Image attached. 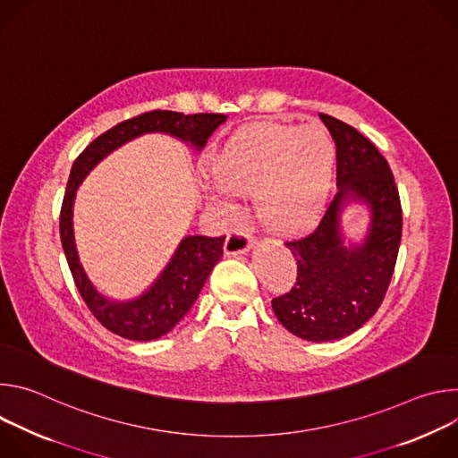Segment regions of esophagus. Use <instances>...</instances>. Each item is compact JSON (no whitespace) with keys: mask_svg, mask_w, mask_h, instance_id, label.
<instances>
[{"mask_svg":"<svg viewBox=\"0 0 458 458\" xmlns=\"http://www.w3.org/2000/svg\"><path fill=\"white\" fill-rule=\"evenodd\" d=\"M253 246H255V241L246 232H233L226 237L225 251L228 255H239V253H246Z\"/></svg>","mask_w":458,"mask_h":458,"instance_id":"esophagus-1","label":"esophagus"}]
</instances>
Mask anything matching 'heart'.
I'll list each match as a JSON object with an SVG mask.
<instances>
[{"mask_svg": "<svg viewBox=\"0 0 458 458\" xmlns=\"http://www.w3.org/2000/svg\"><path fill=\"white\" fill-rule=\"evenodd\" d=\"M335 143L324 128L277 123L253 124L216 148L207 161L212 199L257 193V210L279 232H295L317 219L328 199Z\"/></svg>", "mask_w": 458, "mask_h": 458, "instance_id": "b5f03b06", "label": "heart"}]
</instances>
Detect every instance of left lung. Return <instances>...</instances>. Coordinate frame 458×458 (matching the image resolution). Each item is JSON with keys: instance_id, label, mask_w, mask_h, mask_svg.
I'll return each instance as SVG.
<instances>
[{"instance_id": "left-lung-1", "label": "left lung", "mask_w": 458, "mask_h": 458, "mask_svg": "<svg viewBox=\"0 0 458 458\" xmlns=\"http://www.w3.org/2000/svg\"><path fill=\"white\" fill-rule=\"evenodd\" d=\"M320 119L337 145L339 191L310 235L286 242L297 260V283L272 301L284 328L311 343L348 337L375 315L403 235L401 199L387 161L353 126L326 114ZM352 206L369 212L360 238L344 230Z\"/></svg>"}]
</instances>
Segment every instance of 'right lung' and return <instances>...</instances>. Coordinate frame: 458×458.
<instances>
[{"instance_id": "add662e5", "label": "right lung", "mask_w": 458, "mask_h": 458, "mask_svg": "<svg viewBox=\"0 0 458 458\" xmlns=\"http://www.w3.org/2000/svg\"><path fill=\"white\" fill-rule=\"evenodd\" d=\"M226 121L225 114H191L154 110L123 121L96 138L74 161L61 207L59 233L63 251L76 286L94 317L112 334L147 343L166 335L199 297L208 276L223 257L225 237L186 235L177 244L163 272L154 283L132 299L105 295L90 281L80 259L74 235V203L80 184L114 150L145 134H165L179 140L190 150L205 148L214 130Z\"/></svg>"}]
</instances>
